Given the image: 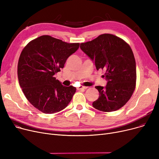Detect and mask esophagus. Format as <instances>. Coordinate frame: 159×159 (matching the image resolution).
I'll return each mask as SVG.
<instances>
[{"instance_id":"34e87169","label":"esophagus","mask_w":159,"mask_h":159,"mask_svg":"<svg viewBox=\"0 0 159 159\" xmlns=\"http://www.w3.org/2000/svg\"><path fill=\"white\" fill-rule=\"evenodd\" d=\"M88 87H86V86H81L80 88H78V89H86Z\"/></svg>"}]
</instances>
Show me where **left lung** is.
Wrapping results in <instances>:
<instances>
[{
  "instance_id": "8db88e82",
  "label": "left lung",
  "mask_w": 159,
  "mask_h": 159,
  "mask_svg": "<svg viewBox=\"0 0 159 159\" xmlns=\"http://www.w3.org/2000/svg\"><path fill=\"white\" fill-rule=\"evenodd\" d=\"M96 66L105 70V87L96 86L99 97L93 102L95 109L104 112L117 110L126 104L135 89L137 73L134 55L122 39L105 33L80 46Z\"/></svg>"
}]
</instances>
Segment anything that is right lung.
<instances>
[{
    "instance_id": "right-lung-1",
    "label": "right lung",
    "mask_w": 159,
    "mask_h": 159,
    "mask_svg": "<svg viewBox=\"0 0 159 159\" xmlns=\"http://www.w3.org/2000/svg\"><path fill=\"white\" fill-rule=\"evenodd\" d=\"M79 43H67L49 35L40 36L25 46L17 68L20 88L28 101L46 114L60 111L69 104L76 91L66 87L54 75L79 48Z\"/></svg>"
}]
</instances>
